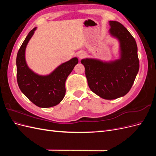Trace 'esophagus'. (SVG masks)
I'll return each mask as SVG.
<instances>
[{
  "instance_id": "34e87169",
  "label": "esophagus",
  "mask_w": 156,
  "mask_h": 156,
  "mask_svg": "<svg viewBox=\"0 0 156 156\" xmlns=\"http://www.w3.org/2000/svg\"><path fill=\"white\" fill-rule=\"evenodd\" d=\"M85 55H86V53H84V51H80L79 53H78V54H77V56L79 57V58H80V59L84 57Z\"/></svg>"
}]
</instances>
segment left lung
Returning <instances> with one entry per match:
<instances>
[{
  "instance_id": "obj_1",
  "label": "left lung",
  "mask_w": 156,
  "mask_h": 156,
  "mask_svg": "<svg viewBox=\"0 0 156 156\" xmlns=\"http://www.w3.org/2000/svg\"><path fill=\"white\" fill-rule=\"evenodd\" d=\"M108 23V33L119 42V58L103 61L87 58L81 62L91 90L105 100H115L129 91L139 72V60L137 45L129 32L119 22Z\"/></svg>"
}]
</instances>
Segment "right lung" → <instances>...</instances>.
Returning <instances> with one entry per match:
<instances>
[{
    "label": "right lung",
    "mask_w": 156,
    "mask_h": 156,
    "mask_svg": "<svg viewBox=\"0 0 156 156\" xmlns=\"http://www.w3.org/2000/svg\"><path fill=\"white\" fill-rule=\"evenodd\" d=\"M36 30V27L30 31L17 53V83L21 91L34 104L39 107L48 108L58 105L63 100L66 94V81L79 60L74 57L59 65L46 75L33 72L27 64L25 50Z\"/></svg>",
    "instance_id": "obj_1"
}]
</instances>
